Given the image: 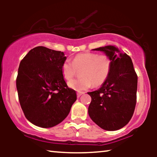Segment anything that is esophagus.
Instances as JSON below:
<instances>
[{
	"instance_id": "1",
	"label": "esophagus",
	"mask_w": 157,
	"mask_h": 157,
	"mask_svg": "<svg viewBox=\"0 0 157 157\" xmlns=\"http://www.w3.org/2000/svg\"><path fill=\"white\" fill-rule=\"evenodd\" d=\"M83 94H84V93H83V92H80V93H79V92H78V93H77V97L79 98Z\"/></svg>"
}]
</instances>
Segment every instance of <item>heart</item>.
<instances>
[{"instance_id":"b5f03b06","label":"heart","mask_w":157,"mask_h":157,"mask_svg":"<svg viewBox=\"0 0 157 157\" xmlns=\"http://www.w3.org/2000/svg\"><path fill=\"white\" fill-rule=\"evenodd\" d=\"M112 68V61L107 55L94 53H79L72 62L66 60L62 64V74L66 80L74 78L77 71H81V78L68 83V86L78 92L89 89L93 83L97 87L107 80Z\"/></svg>"}]
</instances>
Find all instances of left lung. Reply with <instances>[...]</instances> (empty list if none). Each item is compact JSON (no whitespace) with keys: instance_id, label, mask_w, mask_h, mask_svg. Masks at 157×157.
<instances>
[{"instance_id":"left-lung-1","label":"left lung","mask_w":157,"mask_h":157,"mask_svg":"<svg viewBox=\"0 0 157 157\" xmlns=\"http://www.w3.org/2000/svg\"><path fill=\"white\" fill-rule=\"evenodd\" d=\"M104 52L112 61L107 80L96 91L88 92L91 102L88 112L103 129L116 131L128 123L136 103L138 78L131 58L114 46L92 49Z\"/></svg>"}]
</instances>
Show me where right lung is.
<instances>
[{
	"instance_id": "1",
	"label": "right lung",
	"mask_w": 157,
	"mask_h": 157,
	"mask_svg": "<svg viewBox=\"0 0 157 157\" xmlns=\"http://www.w3.org/2000/svg\"><path fill=\"white\" fill-rule=\"evenodd\" d=\"M63 52L44 46L31 49L21 61L16 88L26 119L41 128L56 126L66 119L76 100L62 74Z\"/></svg>"
}]
</instances>
